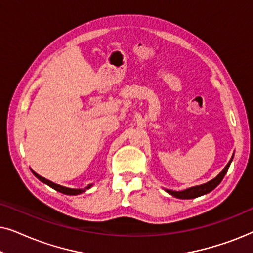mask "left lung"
I'll return each mask as SVG.
<instances>
[{"label":"left lung","instance_id":"left-lung-1","mask_svg":"<svg viewBox=\"0 0 253 253\" xmlns=\"http://www.w3.org/2000/svg\"><path fill=\"white\" fill-rule=\"evenodd\" d=\"M234 158V155H233ZM233 158L230 159V161L228 162L226 167L223 168V170L220 172L219 175L216 176L215 178L211 179L210 182L205 183V184H202V185H197V186H192V188H189L186 190H183V191H172V190H167L166 189V191H167L169 195L176 197V198L178 199H192V198H197V197H200L203 195H206V193H209L212 191L216 188L217 185L220 184L221 181H222L224 175L227 174L228 169H229V166L231 164V161H233Z\"/></svg>","mask_w":253,"mask_h":253}]
</instances>
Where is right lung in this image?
Segmentation results:
<instances>
[{
  "label": "right lung",
  "instance_id": "1",
  "mask_svg": "<svg viewBox=\"0 0 253 253\" xmlns=\"http://www.w3.org/2000/svg\"><path fill=\"white\" fill-rule=\"evenodd\" d=\"M32 172H33L34 176H36L37 178H39V179H40L41 182L46 183V184H47V185H49L50 188L55 189V190H56V191H58V192L65 193V195H71V196H74V195H79V193H83V192H85L86 190L89 189V188H91V186H92V184H89L88 186H86L85 189H70V188H65V186L58 185V184H56V183L51 182V181H49V179H46V178H44V177H42V176L38 175L37 172H34L33 170H32Z\"/></svg>",
  "mask_w": 253,
  "mask_h": 253
}]
</instances>
